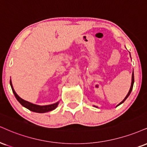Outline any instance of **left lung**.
I'll return each mask as SVG.
<instances>
[{
  "label": "left lung",
  "mask_w": 147,
  "mask_h": 147,
  "mask_svg": "<svg viewBox=\"0 0 147 147\" xmlns=\"http://www.w3.org/2000/svg\"><path fill=\"white\" fill-rule=\"evenodd\" d=\"M134 72H133V73H132V79H131V88H130V90H129V92H128V94H127V95L126 96V97H125V98H124V100H123V101H122L121 102H120L119 104H118V105H117V106H118V105H121V104H122L123 103V102L125 101V100L127 99V97H128L129 96V94H130V93H131V90H132V89H133V86H134ZM95 107H96V106H95Z\"/></svg>",
  "instance_id": "8db88e82"
}]
</instances>
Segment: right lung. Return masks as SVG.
I'll return each instance as SVG.
<instances>
[{
  "label": "right lung",
  "instance_id": "add662e5",
  "mask_svg": "<svg viewBox=\"0 0 147 147\" xmlns=\"http://www.w3.org/2000/svg\"><path fill=\"white\" fill-rule=\"evenodd\" d=\"M10 85H11V87L12 89V91L14 94V96H15L16 99L18 100L20 103L22 105L23 107H26L29 110L32 111L33 112H37V113H45V112H50V111L53 110L57 107L58 104H59V102H57L55 103L54 104H51V105H44V106H40V105H35V104L31 103V102L26 101V100H23L22 98H21L16 93L15 90H13V86H12L11 84V81H10Z\"/></svg>",
  "mask_w": 147,
  "mask_h": 147
}]
</instances>
